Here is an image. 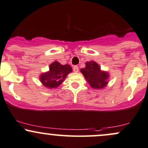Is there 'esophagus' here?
<instances>
[{
	"mask_svg": "<svg viewBox=\"0 0 148 148\" xmlns=\"http://www.w3.org/2000/svg\"><path fill=\"white\" fill-rule=\"evenodd\" d=\"M73 70H74V72H79V67H78L77 66H74V67H73Z\"/></svg>",
	"mask_w": 148,
	"mask_h": 148,
	"instance_id": "esophagus-1",
	"label": "esophagus"
}]
</instances>
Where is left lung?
Wrapping results in <instances>:
<instances>
[{
    "label": "left lung",
    "mask_w": 148,
    "mask_h": 148,
    "mask_svg": "<svg viewBox=\"0 0 148 148\" xmlns=\"http://www.w3.org/2000/svg\"><path fill=\"white\" fill-rule=\"evenodd\" d=\"M81 72L91 88L94 89H103L108 84L109 74L101 70V67L95 61L86 62V67L81 69Z\"/></svg>",
    "instance_id": "obj_1"
}]
</instances>
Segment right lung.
<instances>
[{"label": "right lung", "mask_w": 148, "mask_h": 148, "mask_svg": "<svg viewBox=\"0 0 148 148\" xmlns=\"http://www.w3.org/2000/svg\"><path fill=\"white\" fill-rule=\"evenodd\" d=\"M72 72V68L68 64H61L54 61L49 65L48 72L42 73L40 80L44 86L49 89L58 87L67 77V74Z\"/></svg>", "instance_id": "right-lung-1"}]
</instances>
